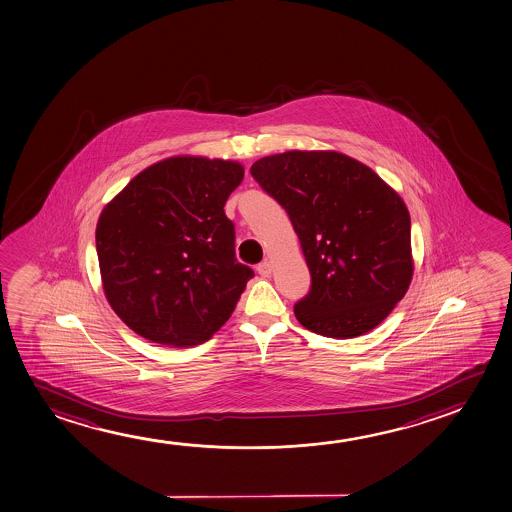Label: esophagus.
<instances>
[{
  "label": "esophagus",
  "mask_w": 512,
  "mask_h": 512,
  "mask_svg": "<svg viewBox=\"0 0 512 512\" xmlns=\"http://www.w3.org/2000/svg\"><path fill=\"white\" fill-rule=\"evenodd\" d=\"M257 271H259L260 276H264V278H269L271 273H273V266H271V262H260L259 266H257Z\"/></svg>",
  "instance_id": "esophagus-1"
}]
</instances>
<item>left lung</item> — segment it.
<instances>
[{"mask_svg": "<svg viewBox=\"0 0 512 512\" xmlns=\"http://www.w3.org/2000/svg\"><path fill=\"white\" fill-rule=\"evenodd\" d=\"M253 179L280 202L312 275L294 306L301 326L356 338L407 294L414 259L410 215L368 165L338 151H285L253 163Z\"/></svg>", "mask_w": 512, "mask_h": 512, "instance_id": "1", "label": "left lung"}]
</instances>
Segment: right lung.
I'll return each mask as SVG.
<instances>
[{
	"label": "right lung",
	"mask_w": 512,
	"mask_h": 512,
	"mask_svg": "<svg viewBox=\"0 0 512 512\" xmlns=\"http://www.w3.org/2000/svg\"><path fill=\"white\" fill-rule=\"evenodd\" d=\"M245 178L234 160L181 155L139 172L97 223L102 287L132 331L169 347L208 341L253 271L234 252L223 206Z\"/></svg>",
	"instance_id": "obj_1"
}]
</instances>
